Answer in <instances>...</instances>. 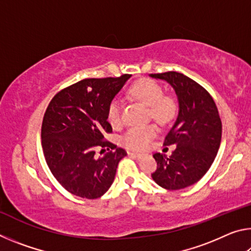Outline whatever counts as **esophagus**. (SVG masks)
<instances>
[{"label": "esophagus", "instance_id": "esophagus-1", "mask_svg": "<svg viewBox=\"0 0 251 251\" xmlns=\"http://www.w3.org/2000/svg\"><path fill=\"white\" fill-rule=\"evenodd\" d=\"M129 155L135 157V158H138V159H141L144 157V154H139V152H129Z\"/></svg>", "mask_w": 251, "mask_h": 251}]
</instances>
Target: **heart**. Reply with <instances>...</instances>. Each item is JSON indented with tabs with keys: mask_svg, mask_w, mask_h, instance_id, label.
Returning a JSON list of instances; mask_svg holds the SVG:
<instances>
[{
	"mask_svg": "<svg viewBox=\"0 0 251 251\" xmlns=\"http://www.w3.org/2000/svg\"><path fill=\"white\" fill-rule=\"evenodd\" d=\"M128 94L134 100L148 106V116L160 125H166L177 114L175 97L164 94L163 88L155 80L143 78L130 85ZM107 120L113 126L122 124V105L120 100H113L107 108ZM158 128L155 124L134 126L123 135L122 144L128 150L144 151L156 137Z\"/></svg>",
	"mask_w": 251,
	"mask_h": 251,
	"instance_id": "1",
	"label": "heart"
}]
</instances>
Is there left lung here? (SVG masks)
Instances as JSON below:
<instances>
[{
  "label": "left lung",
  "instance_id": "left-lung-1",
  "mask_svg": "<svg viewBox=\"0 0 251 251\" xmlns=\"http://www.w3.org/2000/svg\"><path fill=\"white\" fill-rule=\"evenodd\" d=\"M175 90L179 113L164 145H176L171 156L155 152L157 169L151 174L157 184L169 190L197 182L214 163L222 142V120L212 96L194 79L177 72L151 74Z\"/></svg>",
  "mask_w": 251,
  "mask_h": 251
}]
</instances>
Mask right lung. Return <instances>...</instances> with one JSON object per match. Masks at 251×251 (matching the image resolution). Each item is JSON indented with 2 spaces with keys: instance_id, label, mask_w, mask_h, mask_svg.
<instances>
[{
  "instance_id": "add662e5",
  "label": "right lung",
  "mask_w": 251,
  "mask_h": 251,
  "mask_svg": "<svg viewBox=\"0 0 251 251\" xmlns=\"http://www.w3.org/2000/svg\"><path fill=\"white\" fill-rule=\"evenodd\" d=\"M130 76L79 80L59 91L45 110L41 137L46 164L75 196H103L113 184L118 163L127 155L104 136L113 131L107 122L108 105ZM96 148L114 151L97 157Z\"/></svg>"
}]
</instances>
